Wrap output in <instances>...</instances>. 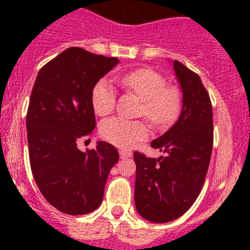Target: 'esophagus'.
<instances>
[{"label":"esophagus","mask_w":250,"mask_h":250,"mask_svg":"<svg viewBox=\"0 0 250 250\" xmlns=\"http://www.w3.org/2000/svg\"><path fill=\"white\" fill-rule=\"evenodd\" d=\"M120 156L121 158H128L132 156V151L129 150H120Z\"/></svg>","instance_id":"obj_1"}]
</instances>
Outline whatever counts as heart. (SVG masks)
Here are the masks:
<instances>
[{"label": "heart", "instance_id": "heart-1", "mask_svg": "<svg viewBox=\"0 0 250 250\" xmlns=\"http://www.w3.org/2000/svg\"><path fill=\"white\" fill-rule=\"evenodd\" d=\"M121 84L135 93L143 100L140 113L157 125H169L181 107V93L174 85H166L165 77L150 69H138L120 77ZM116 90L109 78L98 81L92 90L94 112L105 116L113 110ZM100 134L105 140L123 148L133 147L148 135V128L143 121H129L111 117L100 125Z\"/></svg>", "mask_w": 250, "mask_h": 250}]
</instances>
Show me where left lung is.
Returning a JSON list of instances; mask_svg holds the SVG:
<instances>
[{
	"label": "left lung",
	"mask_w": 250,
	"mask_h": 250,
	"mask_svg": "<svg viewBox=\"0 0 250 250\" xmlns=\"http://www.w3.org/2000/svg\"><path fill=\"white\" fill-rule=\"evenodd\" d=\"M183 92L178 121L151 143L166 153L160 158L134 152L137 165L134 202L138 213L152 223L178 219L200 195L213 148V109L200 76L173 62Z\"/></svg>",
	"instance_id": "1"
}]
</instances>
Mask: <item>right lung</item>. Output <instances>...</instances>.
Instances as JSON below:
<instances>
[{
    "label": "right lung",
    "mask_w": 250,
    "mask_h": 250,
    "mask_svg": "<svg viewBox=\"0 0 250 250\" xmlns=\"http://www.w3.org/2000/svg\"><path fill=\"white\" fill-rule=\"evenodd\" d=\"M118 62L71 47L48 62L35 81L26 115L30 166L43 197L62 213L95 210L120 158L105 141L85 152L76 144L95 128L93 87Z\"/></svg>",
    "instance_id": "right-lung-1"
}]
</instances>
